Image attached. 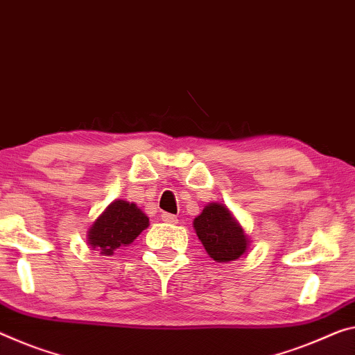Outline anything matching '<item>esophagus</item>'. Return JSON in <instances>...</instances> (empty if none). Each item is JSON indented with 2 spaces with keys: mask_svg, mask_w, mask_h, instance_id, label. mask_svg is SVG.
<instances>
[{
  "mask_svg": "<svg viewBox=\"0 0 355 355\" xmlns=\"http://www.w3.org/2000/svg\"><path fill=\"white\" fill-rule=\"evenodd\" d=\"M162 220L166 222V223H178V217L173 216V214H168V212H163Z\"/></svg>",
  "mask_w": 355,
  "mask_h": 355,
  "instance_id": "34e87169",
  "label": "esophagus"
}]
</instances>
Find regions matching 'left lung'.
<instances>
[{"instance_id":"8db88e82","label":"left lung","mask_w":355,"mask_h":355,"mask_svg":"<svg viewBox=\"0 0 355 355\" xmlns=\"http://www.w3.org/2000/svg\"><path fill=\"white\" fill-rule=\"evenodd\" d=\"M193 230L209 257L219 263L238 260L248 252L249 236L225 205H206L193 219Z\"/></svg>"}]
</instances>
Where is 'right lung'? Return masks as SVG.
Here are the masks:
<instances>
[{"label":"right lung","mask_w":355,"mask_h":355,"mask_svg":"<svg viewBox=\"0 0 355 355\" xmlns=\"http://www.w3.org/2000/svg\"><path fill=\"white\" fill-rule=\"evenodd\" d=\"M147 227L149 217L138 206L114 200L87 230V243L103 255H112L116 249L132 244Z\"/></svg>","instance_id":"right-lung-1"}]
</instances>
